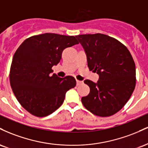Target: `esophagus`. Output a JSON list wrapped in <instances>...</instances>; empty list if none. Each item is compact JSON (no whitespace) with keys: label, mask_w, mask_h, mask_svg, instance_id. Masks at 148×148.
Segmentation results:
<instances>
[{"label":"esophagus","mask_w":148,"mask_h":148,"mask_svg":"<svg viewBox=\"0 0 148 148\" xmlns=\"http://www.w3.org/2000/svg\"><path fill=\"white\" fill-rule=\"evenodd\" d=\"M84 84V82H83L82 81H79V80H76V85L77 86H80V85L83 84Z\"/></svg>","instance_id":"esophagus-1"}]
</instances>
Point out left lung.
I'll use <instances>...</instances> for the list:
<instances>
[{"mask_svg": "<svg viewBox=\"0 0 148 148\" xmlns=\"http://www.w3.org/2000/svg\"><path fill=\"white\" fill-rule=\"evenodd\" d=\"M86 53L90 70L99 74L94 83L85 80L90 93L81 98L94 115L108 117L118 112L130 99L136 86V67L130 51L116 39L101 33L76 35Z\"/></svg>", "mask_w": 148, "mask_h": 148, "instance_id": "left-lung-1", "label": "left lung"}]
</instances>
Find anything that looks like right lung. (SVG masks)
<instances>
[{
  "instance_id": "right-lung-1",
  "label": "right lung",
  "mask_w": 148,
  "mask_h": 148,
  "mask_svg": "<svg viewBox=\"0 0 148 148\" xmlns=\"http://www.w3.org/2000/svg\"><path fill=\"white\" fill-rule=\"evenodd\" d=\"M77 44L74 36L45 33L27 38L16 51L10 67V86L18 102L30 114H51L62 104L67 91L75 87L73 76L60 78L51 73L64 49Z\"/></svg>"
}]
</instances>
